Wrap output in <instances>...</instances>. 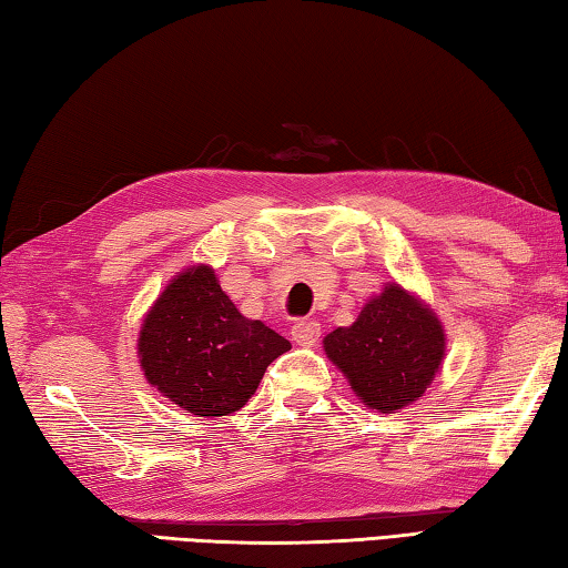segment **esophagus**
Masks as SVG:
<instances>
[{"mask_svg": "<svg viewBox=\"0 0 568 568\" xmlns=\"http://www.w3.org/2000/svg\"><path fill=\"white\" fill-rule=\"evenodd\" d=\"M291 333H293V341L297 345H315L321 338V323L318 321H307V318L295 321Z\"/></svg>", "mask_w": 568, "mask_h": 568, "instance_id": "obj_1", "label": "esophagus"}]
</instances>
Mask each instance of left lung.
I'll use <instances>...</instances> for the list:
<instances>
[{
  "instance_id": "left-lung-1",
  "label": "left lung",
  "mask_w": 568,
  "mask_h": 568,
  "mask_svg": "<svg viewBox=\"0 0 568 568\" xmlns=\"http://www.w3.org/2000/svg\"><path fill=\"white\" fill-rule=\"evenodd\" d=\"M323 343L365 406L393 413L430 386L446 338L428 307L403 287L388 285L351 328L333 331Z\"/></svg>"
}]
</instances>
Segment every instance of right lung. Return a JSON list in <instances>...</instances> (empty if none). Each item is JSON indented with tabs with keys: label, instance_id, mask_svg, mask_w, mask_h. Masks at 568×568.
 <instances>
[{
	"label": "right lung",
	"instance_id": "obj_1",
	"mask_svg": "<svg viewBox=\"0 0 568 568\" xmlns=\"http://www.w3.org/2000/svg\"><path fill=\"white\" fill-rule=\"evenodd\" d=\"M283 335L250 321L217 285L207 265L190 267L160 295L140 333L148 381L195 416H227L253 396Z\"/></svg>",
	"mask_w": 568,
	"mask_h": 568
}]
</instances>
